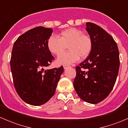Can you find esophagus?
Wrapping results in <instances>:
<instances>
[{"mask_svg": "<svg viewBox=\"0 0 128 128\" xmlns=\"http://www.w3.org/2000/svg\"><path fill=\"white\" fill-rule=\"evenodd\" d=\"M63 67H64V69H67V68H69V66H68V65H64V66H63Z\"/></svg>", "mask_w": 128, "mask_h": 128, "instance_id": "34e87169", "label": "esophagus"}]
</instances>
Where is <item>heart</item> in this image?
Listing matches in <instances>:
<instances>
[{"label": "heart", "mask_w": 128, "mask_h": 128, "mask_svg": "<svg viewBox=\"0 0 128 128\" xmlns=\"http://www.w3.org/2000/svg\"><path fill=\"white\" fill-rule=\"evenodd\" d=\"M49 51L55 55H59L68 47L70 50L60 54L57 59L59 64L70 65L78 60L80 58H86L91 52L93 44L92 39L84 32L76 28H70L60 32L59 38L51 36L47 41Z\"/></svg>", "instance_id": "b5f03b06"}]
</instances>
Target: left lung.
Instances as JSON below:
<instances>
[{
	"label": "left lung",
	"mask_w": 128,
	"mask_h": 128,
	"mask_svg": "<svg viewBox=\"0 0 128 128\" xmlns=\"http://www.w3.org/2000/svg\"><path fill=\"white\" fill-rule=\"evenodd\" d=\"M93 44L87 59L76 67L74 87L84 101L96 104L106 98L115 84L120 68L118 46L113 37L99 26L86 23Z\"/></svg>",
	"instance_id": "8db88e82"
}]
</instances>
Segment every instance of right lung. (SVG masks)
Instances as JSON below:
<instances>
[{
	"label": "right lung",
	"instance_id": "1",
	"mask_svg": "<svg viewBox=\"0 0 128 128\" xmlns=\"http://www.w3.org/2000/svg\"><path fill=\"white\" fill-rule=\"evenodd\" d=\"M52 29L38 26L22 34L14 42L10 68L20 97L34 106L44 104L54 94L63 66L45 70L54 60L47 41Z\"/></svg>",
	"mask_w": 128,
	"mask_h": 128
}]
</instances>
